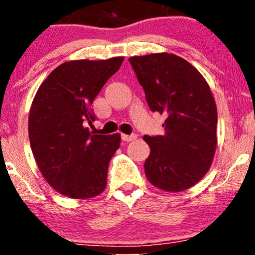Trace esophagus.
I'll return each instance as SVG.
<instances>
[{
	"label": "esophagus",
	"mask_w": 255,
	"mask_h": 255,
	"mask_svg": "<svg viewBox=\"0 0 255 255\" xmlns=\"http://www.w3.org/2000/svg\"><path fill=\"white\" fill-rule=\"evenodd\" d=\"M121 137L124 141H131V140H135L137 135L136 134H129V135H128V134H122Z\"/></svg>",
	"instance_id": "34e87169"
}]
</instances>
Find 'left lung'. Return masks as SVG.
Segmentation results:
<instances>
[{"label": "left lung", "mask_w": 255, "mask_h": 255, "mask_svg": "<svg viewBox=\"0 0 255 255\" xmlns=\"http://www.w3.org/2000/svg\"><path fill=\"white\" fill-rule=\"evenodd\" d=\"M152 111L165 115L164 135L148 136L147 180L165 192H182L209 171L217 146V107L209 84L182 57L160 52L129 58Z\"/></svg>", "instance_id": "obj_1"}]
</instances>
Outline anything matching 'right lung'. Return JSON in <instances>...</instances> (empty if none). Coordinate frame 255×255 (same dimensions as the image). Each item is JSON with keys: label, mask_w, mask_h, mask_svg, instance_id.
I'll return each mask as SVG.
<instances>
[{"label": "right lung", "mask_w": 255, "mask_h": 255, "mask_svg": "<svg viewBox=\"0 0 255 255\" xmlns=\"http://www.w3.org/2000/svg\"><path fill=\"white\" fill-rule=\"evenodd\" d=\"M124 62L77 60L55 68L38 89L28 116V136L38 168L66 197L89 199L107 187L108 166L121 135L93 134L91 109L99 91Z\"/></svg>", "instance_id": "right-lung-1"}]
</instances>
